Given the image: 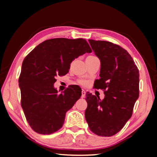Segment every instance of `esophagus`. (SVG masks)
I'll use <instances>...</instances> for the list:
<instances>
[{"label":"esophagus","mask_w":157,"mask_h":157,"mask_svg":"<svg viewBox=\"0 0 157 157\" xmlns=\"http://www.w3.org/2000/svg\"><path fill=\"white\" fill-rule=\"evenodd\" d=\"M85 95H86V91H84V90L82 89V95H81V98H84L85 97Z\"/></svg>","instance_id":"obj_1"}]
</instances>
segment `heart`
I'll list each match as a JSON object with an SVG mask.
<instances>
[{
	"mask_svg": "<svg viewBox=\"0 0 157 157\" xmlns=\"http://www.w3.org/2000/svg\"><path fill=\"white\" fill-rule=\"evenodd\" d=\"M79 82H80V83L82 84H85V83H86V82H85L83 81V80H80V81H79Z\"/></svg>",
	"mask_w": 157,
	"mask_h": 157,
	"instance_id": "b5f03b06",
	"label": "heart"
}]
</instances>
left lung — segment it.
I'll use <instances>...</instances> for the list:
<instances>
[{"instance_id": "1", "label": "left lung", "mask_w": 157, "mask_h": 157, "mask_svg": "<svg viewBox=\"0 0 157 157\" xmlns=\"http://www.w3.org/2000/svg\"><path fill=\"white\" fill-rule=\"evenodd\" d=\"M100 60L99 79L94 87L105 90V98L86 94L85 118L89 129L101 136L118 133L131 118L139 96V71L128 52L111 42L89 39Z\"/></svg>"}]
</instances>
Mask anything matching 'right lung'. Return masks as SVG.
<instances>
[{"instance_id":"right-lung-1","label":"right lung","mask_w":157,"mask_h":157,"mask_svg":"<svg viewBox=\"0 0 157 157\" xmlns=\"http://www.w3.org/2000/svg\"><path fill=\"white\" fill-rule=\"evenodd\" d=\"M91 52L85 39L56 38L42 42L25 57L18 79L21 107L34 132L50 134L62 127L82 90L71 85L59 94L55 77L66 75L74 59Z\"/></svg>"}]
</instances>
